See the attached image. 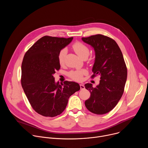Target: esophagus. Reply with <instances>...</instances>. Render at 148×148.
I'll use <instances>...</instances> for the list:
<instances>
[{
    "instance_id": "1",
    "label": "esophagus",
    "mask_w": 148,
    "mask_h": 148,
    "mask_svg": "<svg viewBox=\"0 0 148 148\" xmlns=\"http://www.w3.org/2000/svg\"><path fill=\"white\" fill-rule=\"evenodd\" d=\"M79 86H80V88H81V90H84V88H85V87H84V84H79Z\"/></svg>"
}]
</instances>
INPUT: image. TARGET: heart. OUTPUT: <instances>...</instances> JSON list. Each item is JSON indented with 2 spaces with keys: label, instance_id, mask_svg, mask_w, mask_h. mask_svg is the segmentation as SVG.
I'll use <instances>...</instances> for the list:
<instances>
[{
  "label": "heart",
  "instance_id": "obj_1",
  "mask_svg": "<svg viewBox=\"0 0 148 148\" xmlns=\"http://www.w3.org/2000/svg\"><path fill=\"white\" fill-rule=\"evenodd\" d=\"M72 47L76 54L82 58L87 57L90 54V50L88 47L81 42H75L73 45ZM66 53L67 50L66 49H62L60 51L58 56V61L60 65H62L64 63ZM86 73V71L85 70H78L71 71L68 75L69 77L75 81H81L82 79V75Z\"/></svg>",
  "mask_w": 148,
  "mask_h": 148
}]
</instances>
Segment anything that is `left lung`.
<instances>
[{"label":"left lung","mask_w":148,"mask_h":148,"mask_svg":"<svg viewBox=\"0 0 148 148\" xmlns=\"http://www.w3.org/2000/svg\"><path fill=\"white\" fill-rule=\"evenodd\" d=\"M95 54L92 67L94 77L101 75L99 84L94 88L92 84H86L90 97L85 101L86 108L91 112L102 115L111 111L117 105L123 93L127 78V69L122 53L116 41L110 37L96 34L82 37Z\"/></svg>","instance_id":"8db88e82"}]
</instances>
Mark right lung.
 <instances>
[{
  "instance_id": "obj_1",
  "label": "right lung",
  "mask_w": 148,
  "mask_h": 148,
  "mask_svg": "<svg viewBox=\"0 0 148 148\" xmlns=\"http://www.w3.org/2000/svg\"><path fill=\"white\" fill-rule=\"evenodd\" d=\"M73 39L45 36L37 40L24 56L21 84L33 110L44 116L61 114L70 97L80 89L75 82L66 81L60 84L55 82L53 77L60 69V51Z\"/></svg>"
}]
</instances>
